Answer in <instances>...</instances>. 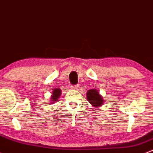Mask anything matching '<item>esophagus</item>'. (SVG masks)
Returning a JSON list of instances; mask_svg holds the SVG:
<instances>
[{
    "instance_id": "1",
    "label": "esophagus",
    "mask_w": 153,
    "mask_h": 153,
    "mask_svg": "<svg viewBox=\"0 0 153 153\" xmlns=\"http://www.w3.org/2000/svg\"><path fill=\"white\" fill-rule=\"evenodd\" d=\"M78 85H73V86H71V89H73V90H77L78 89Z\"/></svg>"
}]
</instances>
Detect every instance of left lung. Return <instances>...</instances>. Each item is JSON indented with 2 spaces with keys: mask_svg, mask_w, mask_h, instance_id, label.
Returning <instances> with one entry per match:
<instances>
[{
  "mask_svg": "<svg viewBox=\"0 0 153 153\" xmlns=\"http://www.w3.org/2000/svg\"><path fill=\"white\" fill-rule=\"evenodd\" d=\"M86 96H87V100L89 103H91V105L95 108L101 106L104 102L102 96L99 94L97 89H92L88 90V91L86 92Z\"/></svg>",
  "mask_w": 153,
  "mask_h": 153,
  "instance_id": "obj_1",
  "label": "left lung"
}]
</instances>
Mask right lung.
I'll use <instances>...</instances> for the list:
<instances>
[{
  "mask_svg": "<svg viewBox=\"0 0 153 153\" xmlns=\"http://www.w3.org/2000/svg\"><path fill=\"white\" fill-rule=\"evenodd\" d=\"M62 94V91L60 89H54L53 91H52V95H51V103H53L56 101L59 100Z\"/></svg>",
  "mask_w": 153,
  "mask_h": 153,
  "instance_id": "right-lung-1",
  "label": "right lung"
}]
</instances>
